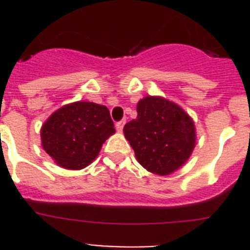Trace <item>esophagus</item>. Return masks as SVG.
<instances>
[{
  "mask_svg": "<svg viewBox=\"0 0 250 250\" xmlns=\"http://www.w3.org/2000/svg\"><path fill=\"white\" fill-rule=\"evenodd\" d=\"M123 125H125V121L118 122L117 125H115V128H117L118 132H122V129H123Z\"/></svg>",
  "mask_w": 250,
  "mask_h": 250,
  "instance_id": "obj_1",
  "label": "esophagus"
}]
</instances>
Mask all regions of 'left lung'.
Returning <instances> with one entry per match:
<instances>
[{"label": "left lung", "instance_id": "left-lung-1", "mask_svg": "<svg viewBox=\"0 0 250 250\" xmlns=\"http://www.w3.org/2000/svg\"><path fill=\"white\" fill-rule=\"evenodd\" d=\"M137 118L123 128L137 162L152 174L165 176L189 160L196 145L193 119L183 107L161 96L137 102Z\"/></svg>", "mask_w": 250, "mask_h": 250}]
</instances>
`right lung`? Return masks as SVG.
Masks as SVG:
<instances>
[{
    "label": "right lung",
    "mask_w": 250,
    "mask_h": 250,
    "mask_svg": "<svg viewBox=\"0 0 250 250\" xmlns=\"http://www.w3.org/2000/svg\"><path fill=\"white\" fill-rule=\"evenodd\" d=\"M40 133L42 148L58 166L82 170L97 158L115 129L106 106L76 101L56 110Z\"/></svg>",
    "instance_id": "add662e5"
}]
</instances>
